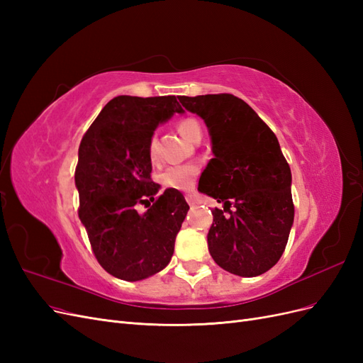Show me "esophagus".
I'll use <instances>...</instances> for the list:
<instances>
[{
    "mask_svg": "<svg viewBox=\"0 0 363 363\" xmlns=\"http://www.w3.org/2000/svg\"><path fill=\"white\" fill-rule=\"evenodd\" d=\"M186 201H188V204H189V206H194V204L196 203L195 196H194L192 194H188V195H186Z\"/></svg>",
    "mask_w": 363,
    "mask_h": 363,
    "instance_id": "obj_1",
    "label": "esophagus"
}]
</instances>
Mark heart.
Wrapping results in <instances>:
<instances>
[{"label":"heart","instance_id":"obj_1","mask_svg":"<svg viewBox=\"0 0 363 363\" xmlns=\"http://www.w3.org/2000/svg\"><path fill=\"white\" fill-rule=\"evenodd\" d=\"M177 128L188 140L196 142L201 139L203 127L195 118H183L179 121ZM147 155L151 162H157L159 159V148H157V138L152 135L147 144ZM200 174L199 164H175V167H169L164 169L159 175V182L167 189H177V191H191L196 177Z\"/></svg>","mask_w":363,"mask_h":363}]
</instances>
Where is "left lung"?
Wrapping results in <instances>:
<instances>
[{
  "mask_svg": "<svg viewBox=\"0 0 363 363\" xmlns=\"http://www.w3.org/2000/svg\"><path fill=\"white\" fill-rule=\"evenodd\" d=\"M211 130L215 157L201 174L199 191L213 196L208 252L223 269L256 277L280 260L294 223L291 168L277 136L232 94L180 96Z\"/></svg>",
  "mask_w": 363,
  "mask_h": 363,
  "instance_id": "left-lung-1",
  "label": "left lung"
}]
</instances>
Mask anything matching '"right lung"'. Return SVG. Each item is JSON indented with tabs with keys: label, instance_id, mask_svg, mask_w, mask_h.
<instances>
[{
	"label": "right lung",
	"instance_id": "obj_1",
	"mask_svg": "<svg viewBox=\"0 0 363 363\" xmlns=\"http://www.w3.org/2000/svg\"><path fill=\"white\" fill-rule=\"evenodd\" d=\"M183 112L177 96L119 95L87 128L79 147L75 186L79 216L98 263L136 281L168 265L175 236L189 211L177 189L156 196L147 144L159 123ZM144 203L147 211L137 212Z\"/></svg>",
	"mask_w": 363,
	"mask_h": 363
}]
</instances>
